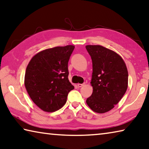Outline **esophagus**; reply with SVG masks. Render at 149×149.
Wrapping results in <instances>:
<instances>
[{"label":"esophagus","instance_id":"esophagus-1","mask_svg":"<svg viewBox=\"0 0 149 149\" xmlns=\"http://www.w3.org/2000/svg\"><path fill=\"white\" fill-rule=\"evenodd\" d=\"M84 84H77V87H83L84 86Z\"/></svg>","mask_w":149,"mask_h":149}]
</instances>
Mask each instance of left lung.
<instances>
[{"mask_svg": "<svg viewBox=\"0 0 149 149\" xmlns=\"http://www.w3.org/2000/svg\"><path fill=\"white\" fill-rule=\"evenodd\" d=\"M93 62L91 84L93 93L87 104L93 111L103 114L119 102L128 86V72L124 60L113 50L101 45H86Z\"/></svg>", "mask_w": 149, "mask_h": 149, "instance_id": "1", "label": "left lung"}]
</instances>
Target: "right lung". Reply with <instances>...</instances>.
Returning <instances> with one entry per match:
<instances>
[{
	"instance_id": "right-lung-1",
	"label": "right lung",
	"mask_w": 149,
	"mask_h": 149,
	"mask_svg": "<svg viewBox=\"0 0 149 149\" xmlns=\"http://www.w3.org/2000/svg\"><path fill=\"white\" fill-rule=\"evenodd\" d=\"M74 48L67 45L43 50L34 55L27 65L25 87L33 102L45 112L60 109L74 89L68 79V68Z\"/></svg>"
}]
</instances>
